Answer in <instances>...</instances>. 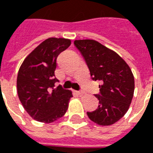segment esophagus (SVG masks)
<instances>
[{
  "mask_svg": "<svg viewBox=\"0 0 153 153\" xmlns=\"http://www.w3.org/2000/svg\"><path fill=\"white\" fill-rule=\"evenodd\" d=\"M77 94H79V95H83V94H85V93H84V92H82V91H78Z\"/></svg>",
  "mask_w": 153,
  "mask_h": 153,
  "instance_id": "esophagus-1",
  "label": "esophagus"
}]
</instances>
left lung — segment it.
<instances>
[{
    "instance_id": "1",
    "label": "left lung",
    "mask_w": 153,
    "mask_h": 153,
    "mask_svg": "<svg viewBox=\"0 0 153 153\" xmlns=\"http://www.w3.org/2000/svg\"><path fill=\"white\" fill-rule=\"evenodd\" d=\"M74 44L85 59L94 81H100L97 109L87 112L90 120L110 126L122 119L131 103L135 80L129 65L115 51L94 39H79Z\"/></svg>"
}]
</instances>
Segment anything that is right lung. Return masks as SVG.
I'll return each instance as SVG.
<instances>
[{"mask_svg":"<svg viewBox=\"0 0 153 153\" xmlns=\"http://www.w3.org/2000/svg\"><path fill=\"white\" fill-rule=\"evenodd\" d=\"M71 45L64 38H49L40 43L24 59L18 70L17 90L24 109L32 119L51 123L66 113L71 90L56 87V59Z\"/></svg>","mask_w":153,"mask_h":153,"instance_id":"right-lung-1","label":"right lung"}]
</instances>
